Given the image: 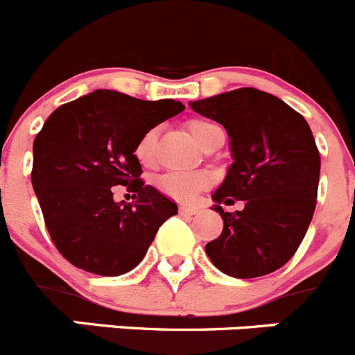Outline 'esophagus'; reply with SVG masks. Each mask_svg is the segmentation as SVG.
Instances as JSON below:
<instances>
[{"mask_svg":"<svg viewBox=\"0 0 355 355\" xmlns=\"http://www.w3.org/2000/svg\"><path fill=\"white\" fill-rule=\"evenodd\" d=\"M180 212L183 216H193V214H197L198 209L197 207H191V205H181Z\"/></svg>","mask_w":355,"mask_h":355,"instance_id":"obj_1","label":"esophagus"}]
</instances>
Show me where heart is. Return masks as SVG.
<instances>
[{"instance_id": "obj_1", "label": "heart", "mask_w": 355, "mask_h": 355, "mask_svg": "<svg viewBox=\"0 0 355 355\" xmlns=\"http://www.w3.org/2000/svg\"><path fill=\"white\" fill-rule=\"evenodd\" d=\"M188 129L198 144L204 143L212 132L221 130L218 125L207 120H191ZM155 143H157V129H148L139 137L134 155L141 164H150L153 160ZM205 187H207V175L202 172H165L157 180V188L162 193L181 202L193 200L195 195Z\"/></svg>"}]
</instances>
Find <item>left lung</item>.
<instances>
[{"label": "left lung", "instance_id": "left-lung-1", "mask_svg": "<svg viewBox=\"0 0 355 355\" xmlns=\"http://www.w3.org/2000/svg\"><path fill=\"white\" fill-rule=\"evenodd\" d=\"M190 106L225 127L234 160L212 193L223 232L205 252L237 279L275 272L300 248L315 211L320 157L309 123L282 99L249 87ZM235 200L245 209L234 215L218 205Z\"/></svg>", "mask_w": 355, "mask_h": 355}]
</instances>
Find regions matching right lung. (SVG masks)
<instances>
[{
	"label": "right lung",
	"instance_id": "add662e5",
	"mask_svg": "<svg viewBox=\"0 0 355 355\" xmlns=\"http://www.w3.org/2000/svg\"><path fill=\"white\" fill-rule=\"evenodd\" d=\"M184 110L174 99L143 101L99 89L57 107L33 143L31 181L60 254L85 272L116 277L141 263L178 205L139 180L134 155L148 129ZM127 186L138 200L114 202Z\"/></svg>",
	"mask_w": 355,
	"mask_h": 355
}]
</instances>
